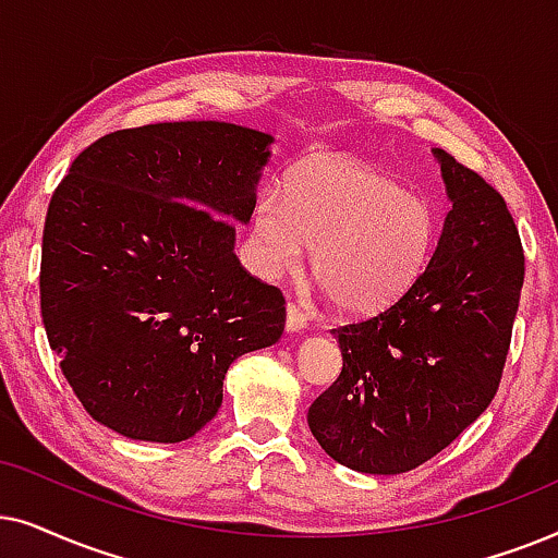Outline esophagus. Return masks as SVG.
I'll list each match as a JSON object with an SVG mask.
<instances>
[{
    "instance_id": "esophagus-1",
    "label": "esophagus",
    "mask_w": 558,
    "mask_h": 558,
    "mask_svg": "<svg viewBox=\"0 0 558 558\" xmlns=\"http://www.w3.org/2000/svg\"><path fill=\"white\" fill-rule=\"evenodd\" d=\"M308 326V318L303 311L295 306V303H288V311H286V331L288 333H301L303 329Z\"/></svg>"
}]
</instances>
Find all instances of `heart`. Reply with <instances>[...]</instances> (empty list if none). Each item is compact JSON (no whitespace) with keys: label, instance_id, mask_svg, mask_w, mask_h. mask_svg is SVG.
I'll return each mask as SVG.
<instances>
[{"label":"heart","instance_id":"1","mask_svg":"<svg viewBox=\"0 0 558 558\" xmlns=\"http://www.w3.org/2000/svg\"><path fill=\"white\" fill-rule=\"evenodd\" d=\"M314 244L316 283L347 314L388 308L426 270L436 214L418 193L360 160H316L288 178L286 196L259 193L252 257L265 278L295 272Z\"/></svg>","mask_w":558,"mask_h":558}]
</instances>
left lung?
Listing matches in <instances>:
<instances>
[{
    "label": "left lung",
    "mask_w": 558,
    "mask_h": 558,
    "mask_svg": "<svg viewBox=\"0 0 558 558\" xmlns=\"http://www.w3.org/2000/svg\"><path fill=\"white\" fill-rule=\"evenodd\" d=\"M451 209L426 270L380 314L331 329L341 375L308 408L333 462L400 474L487 411L508 356L525 259L505 198L434 147Z\"/></svg>",
    "instance_id": "8db88e82"
}]
</instances>
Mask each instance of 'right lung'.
<instances>
[{
    "instance_id": "obj_1",
    "label": "right lung",
    "mask_w": 558,
    "mask_h": 558,
    "mask_svg": "<svg viewBox=\"0 0 558 558\" xmlns=\"http://www.w3.org/2000/svg\"><path fill=\"white\" fill-rule=\"evenodd\" d=\"M272 135L162 122L88 145L50 198L40 314L94 421L178 444L221 405L236 356L275 344L286 301L234 255Z\"/></svg>"
}]
</instances>
